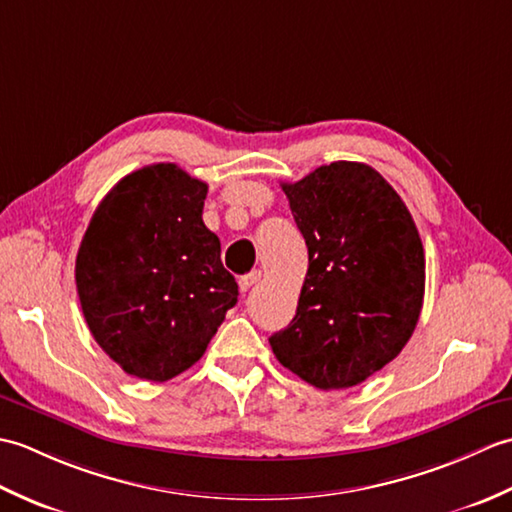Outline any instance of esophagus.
Masks as SVG:
<instances>
[{
	"mask_svg": "<svg viewBox=\"0 0 512 512\" xmlns=\"http://www.w3.org/2000/svg\"><path fill=\"white\" fill-rule=\"evenodd\" d=\"M262 279V273H259V270H253V273H248V275H244V277H239V290L242 292H248L250 288H253L257 281Z\"/></svg>",
	"mask_w": 512,
	"mask_h": 512,
	"instance_id": "1",
	"label": "esophagus"
}]
</instances>
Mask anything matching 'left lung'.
<instances>
[{
  "label": "left lung",
  "instance_id": "1",
  "mask_svg": "<svg viewBox=\"0 0 512 512\" xmlns=\"http://www.w3.org/2000/svg\"><path fill=\"white\" fill-rule=\"evenodd\" d=\"M281 189L306 239L308 273L295 319L270 347L314 387H354L394 361L416 330L418 228L394 187L363 162H332Z\"/></svg>",
  "mask_w": 512,
  "mask_h": 512
}]
</instances>
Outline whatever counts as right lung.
I'll return each mask as SVG.
<instances>
[{
    "instance_id": "add662e5",
    "label": "right lung",
    "mask_w": 512,
    "mask_h": 512,
    "mask_svg": "<svg viewBox=\"0 0 512 512\" xmlns=\"http://www.w3.org/2000/svg\"><path fill=\"white\" fill-rule=\"evenodd\" d=\"M206 191L173 162L143 167L105 195L83 235L74 268L83 317L129 376L182 374L237 303L220 239L202 222Z\"/></svg>"
}]
</instances>
